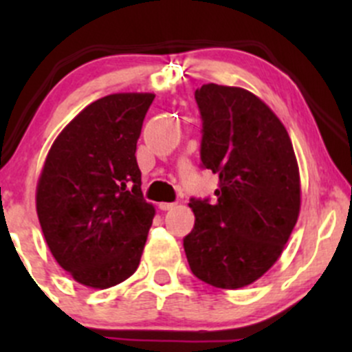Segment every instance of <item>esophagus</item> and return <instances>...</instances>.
I'll return each instance as SVG.
<instances>
[{
    "label": "esophagus",
    "mask_w": 352,
    "mask_h": 352,
    "mask_svg": "<svg viewBox=\"0 0 352 352\" xmlns=\"http://www.w3.org/2000/svg\"><path fill=\"white\" fill-rule=\"evenodd\" d=\"M158 208L162 209V211H170V209L175 208V202H160Z\"/></svg>",
    "instance_id": "obj_1"
}]
</instances>
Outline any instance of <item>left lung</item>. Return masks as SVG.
<instances>
[{
  "mask_svg": "<svg viewBox=\"0 0 352 352\" xmlns=\"http://www.w3.org/2000/svg\"><path fill=\"white\" fill-rule=\"evenodd\" d=\"M201 166L218 173L214 201L190 199L196 223L184 239L201 281L236 289L272 267L296 225L300 175L287 131L261 98L236 87L202 85Z\"/></svg>",
  "mask_w": 352,
  "mask_h": 352,
  "instance_id": "1",
  "label": "left lung"
}]
</instances>
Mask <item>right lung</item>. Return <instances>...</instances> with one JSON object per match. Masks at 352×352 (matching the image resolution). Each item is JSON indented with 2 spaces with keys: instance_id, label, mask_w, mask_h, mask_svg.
<instances>
[{
  "instance_id": "1",
  "label": "right lung",
  "mask_w": 352,
  "mask_h": 352,
  "mask_svg": "<svg viewBox=\"0 0 352 352\" xmlns=\"http://www.w3.org/2000/svg\"><path fill=\"white\" fill-rule=\"evenodd\" d=\"M153 94H116L81 110L52 144L37 186L45 242L74 281L116 286L141 261L155 208L136 143Z\"/></svg>"
}]
</instances>
